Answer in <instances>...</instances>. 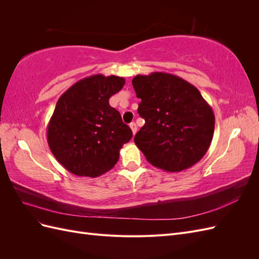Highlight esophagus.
Listing matches in <instances>:
<instances>
[{
    "label": "esophagus",
    "mask_w": 259,
    "mask_h": 259,
    "mask_svg": "<svg viewBox=\"0 0 259 259\" xmlns=\"http://www.w3.org/2000/svg\"><path fill=\"white\" fill-rule=\"evenodd\" d=\"M130 127H131V130H132V132H133V135H135L136 134V132H137V125H136V123H131L130 124Z\"/></svg>",
    "instance_id": "obj_1"
}]
</instances>
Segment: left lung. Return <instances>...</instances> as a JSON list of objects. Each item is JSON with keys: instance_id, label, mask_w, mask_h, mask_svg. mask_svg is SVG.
<instances>
[{"instance_id": "8db88e82", "label": "left lung", "mask_w": 259, "mask_h": 259, "mask_svg": "<svg viewBox=\"0 0 259 259\" xmlns=\"http://www.w3.org/2000/svg\"><path fill=\"white\" fill-rule=\"evenodd\" d=\"M142 99L145 125L134 142L147 161L163 170L182 171L198 163L210 146L215 115L199 90L177 75L152 72L132 81Z\"/></svg>"}]
</instances>
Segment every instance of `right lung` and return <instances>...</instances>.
Instances as JSON below:
<instances>
[{
	"label": "right lung",
	"instance_id": "right-lung-1",
	"mask_svg": "<svg viewBox=\"0 0 259 259\" xmlns=\"http://www.w3.org/2000/svg\"><path fill=\"white\" fill-rule=\"evenodd\" d=\"M124 77L95 74L73 84L59 97L48 125V143L56 160L76 176L98 177L119 160L133 133L109 98Z\"/></svg>",
	"mask_w": 259,
	"mask_h": 259
}]
</instances>
